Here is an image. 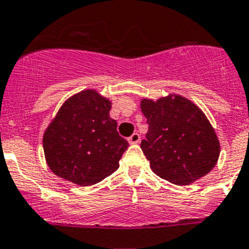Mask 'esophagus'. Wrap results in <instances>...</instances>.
Here are the masks:
<instances>
[{
	"label": "esophagus",
	"mask_w": 249,
	"mask_h": 249,
	"mask_svg": "<svg viewBox=\"0 0 249 249\" xmlns=\"http://www.w3.org/2000/svg\"><path fill=\"white\" fill-rule=\"evenodd\" d=\"M127 142H130V144H138V142H140V135L138 133H134L133 135L127 139Z\"/></svg>",
	"instance_id": "1"
}]
</instances>
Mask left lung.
<instances>
[{
    "mask_svg": "<svg viewBox=\"0 0 249 249\" xmlns=\"http://www.w3.org/2000/svg\"><path fill=\"white\" fill-rule=\"evenodd\" d=\"M140 109L149 125L140 148L157 176L173 184L188 185L214 168L219 140L193 101L169 94L155 101L142 99Z\"/></svg>",
    "mask_w": 249,
    "mask_h": 249,
    "instance_id": "1",
    "label": "left lung"
}]
</instances>
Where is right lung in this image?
Instances as JSON below:
<instances>
[{"instance_id": "right-lung-1", "label": "right lung", "mask_w": 249, "mask_h": 249, "mask_svg": "<svg viewBox=\"0 0 249 249\" xmlns=\"http://www.w3.org/2000/svg\"><path fill=\"white\" fill-rule=\"evenodd\" d=\"M111 101L94 89L65 101L44 133L45 159L53 174L80 187L111 176L129 144L110 118Z\"/></svg>"}]
</instances>
